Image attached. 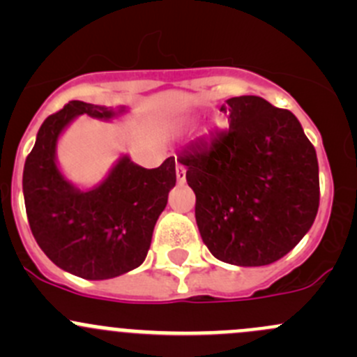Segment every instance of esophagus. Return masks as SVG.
<instances>
[{
    "label": "esophagus",
    "mask_w": 357,
    "mask_h": 357,
    "mask_svg": "<svg viewBox=\"0 0 357 357\" xmlns=\"http://www.w3.org/2000/svg\"><path fill=\"white\" fill-rule=\"evenodd\" d=\"M176 179H178L179 185H183V183L186 181V169H185V165L176 164Z\"/></svg>",
    "instance_id": "1"
}]
</instances>
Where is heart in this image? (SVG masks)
I'll return each instance as SVG.
<instances>
[{
  "label": "heart",
  "mask_w": 357,
  "mask_h": 357,
  "mask_svg": "<svg viewBox=\"0 0 357 357\" xmlns=\"http://www.w3.org/2000/svg\"><path fill=\"white\" fill-rule=\"evenodd\" d=\"M219 128H222V119L215 115V117H212L211 121H208V126L202 132H204V135H208V132L214 131V129H219Z\"/></svg>",
  "instance_id": "1"
}]
</instances>
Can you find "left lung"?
I'll list each match as a JSON object with an SVG mask.
<instances>
[{
  "label": "left lung",
  "instance_id": "obj_1",
  "mask_svg": "<svg viewBox=\"0 0 357 357\" xmlns=\"http://www.w3.org/2000/svg\"><path fill=\"white\" fill-rule=\"evenodd\" d=\"M229 129L179 152L195 192V219L215 259L278 261L311 229L319 207L314 146L290 110L261 96L226 100Z\"/></svg>",
  "mask_w": 357,
  "mask_h": 357
}]
</instances>
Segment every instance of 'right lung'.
I'll list each match as a JSON object with an SVG mask.
<instances>
[{
	"label": "right lung",
	"instance_id": "1",
	"mask_svg": "<svg viewBox=\"0 0 357 357\" xmlns=\"http://www.w3.org/2000/svg\"><path fill=\"white\" fill-rule=\"evenodd\" d=\"M126 107H103L72 100L39 128L24 165V200L29 226L53 264L84 280H109L143 264L158 215L176 185V162L155 169L117 158L93 188L66 178L56 158L63 131L79 117L114 121Z\"/></svg>",
	"mask_w": 357,
	"mask_h": 357
}]
</instances>
